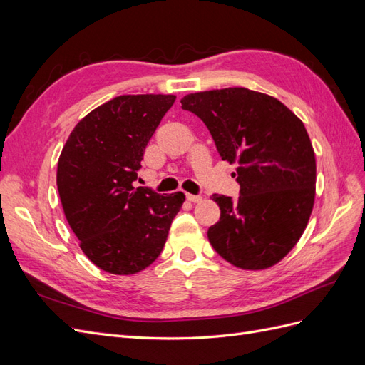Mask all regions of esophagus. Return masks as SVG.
<instances>
[{"label": "esophagus", "mask_w": 365, "mask_h": 365, "mask_svg": "<svg viewBox=\"0 0 365 365\" xmlns=\"http://www.w3.org/2000/svg\"><path fill=\"white\" fill-rule=\"evenodd\" d=\"M185 197L189 200L190 202H200L202 201V196L201 195H192V193H185Z\"/></svg>", "instance_id": "34e87169"}]
</instances>
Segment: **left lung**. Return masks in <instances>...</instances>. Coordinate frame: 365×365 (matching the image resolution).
Segmentation results:
<instances>
[{
	"label": "left lung",
	"instance_id": "left-lung-1",
	"mask_svg": "<svg viewBox=\"0 0 365 365\" xmlns=\"http://www.w3.org/2000/svg\"><path fill=\"white\" fill-rule=\"evenodd\" d=\"M222 160L237 163L239 197L213 195L219 222L208 240L242 269L280 262L303 235L315 200V153L303 121L280 101L248 88L187 94Z\"/></svg>",
	"mask_w": 365,
	"mask_h": 365
}]
</instances>
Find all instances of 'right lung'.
Wrapping results in <instances>:
<instances>
[{"label": "right lung", "mask_w": 365, "mask_h": 365, "mask_svg": "<svg viewBox=\"0 0 365 365\" xmlns=\"http://www.w3.org/2000/svg\"><path fill=\"white\" fill-rule=\"evenodd\" d=\"M172 94L114 97L76 125L58 163V190L71 230L96 267L140 272L155 262L184 193L134 187Z\"/></svg>", "instance_id": "right-lung-1"}]
</instances>
